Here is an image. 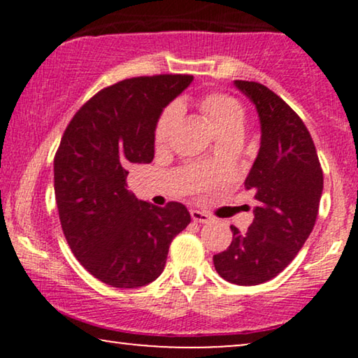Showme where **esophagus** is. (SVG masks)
Wrapping results in <instances>:
<instances>
[{
	"mask_svg": "<svg viewBox=\"0 0 358 358\" xmlns=\"http://www.w3.org/2000/svg\"><path fill=\"white\" fill-rule=\"evenodd\" d=\"M190 217L195 223H208L212 220L207 212H200V210H190Z\"/></svg>",
	"mask_w": 358,
	"mask_h": 358,
	"instance_id": "1",
	"label": "esophagus"
}]
</instances>
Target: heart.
Here are the masks:
<instances>
[{"mask_svg":"<svg viewBox=\"0 0 358 358\" xmlns=\"http://www.w3.org/2000/svg\"><path fill=\"white\" fill-rule=\"evenodd\" d=\"M200 109L208 117V120L212 122L215 130L218 131L220 138H227V136H238L239 138L241 136L244 122H246V112H244V107L238 99L228 94H222V92H213V94L205 96L200 101ZM179 114L180 107L176 102L161 112L155 127L156 143H163L168 138Z\"/></svg>","mask_w":358,"mask_h":358,"instance_id":"b5f03b06","label":"heart"}]
</instances>
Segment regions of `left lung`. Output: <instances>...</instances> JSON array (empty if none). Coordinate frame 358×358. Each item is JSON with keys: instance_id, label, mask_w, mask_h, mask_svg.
<instances>
[{"instance_id": "left-lung-1", "label": "left lung", "mask_w": 358, "mask_h": 358, "mask_svg": "<svg viewBox=\"0 0 358 358\" xmlns=\"http://www.w3.org/2000/svg\"><path fill=\"white\" fill-rule=\"evenodd\" d=\"M256 106L261 148L244 187L257 207L252 224L215 254L220 277L236 285H259L290 264L316 223L322 194V169L306 125L282 97L261 83L234 81Z\"/></svg>"}]
</instances>
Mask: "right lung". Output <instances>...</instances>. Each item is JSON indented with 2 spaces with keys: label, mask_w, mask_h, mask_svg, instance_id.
<instances>
[{
  "label": "right lung",
  "mask_w": 358,
  "mask_h": 358,
  "mask_svg": "<svg viewBox=\"0 0 358 358\" xmlns=\"http://www.w3.org/2000/svg\"><path fill=\"white\" fill-rule=\"evenodd\" d=\"M190 75L138 76L104 87L76 112L55 159L63 234L91 275L117 288L148 285L163 272L169 244L190 223L185 205L156 207L127 190L131 163L155 158L161 112Z\"/></svg>",
  "instance_id": "add662e5"
}]
</instances>
